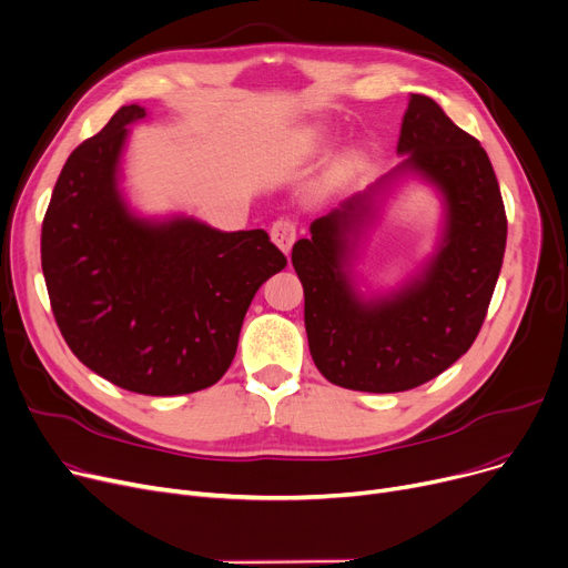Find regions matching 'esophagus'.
Masks as SVG:
<instances>
[{
  "label": "esophagus",
  "instance_id": "obj_1",
  "mask_svg": "<svg viewBox=\"0 0 568 568\" xmlns=\"http://www.w3.org/2000/svg\"><path fill=\"white\" fill-rule=\"evenodd\" d=\"M272 242H274L283 253H290L292 244L296 242V223L290 221V219H278V221L272 225Z\"/></svg>",
  "mask_w": 568,
  "mask_h": 568
}]
</instances>
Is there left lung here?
<instances>
[{
  "mask_svg": "<svg viewBox=\"0 0 568 568\" xmlns=\"http://www.w3.org/2000/svg\"><path fill=\"white\" fill-rule=\"evenodd\" d=\"M398 154L407 159L394 172L315 219L311 239L292 248L313 362L332 384L354 392H407L458 362L481 332L506 248V212L486 149L433 99L412 94ZM400 171H419L440 189L445 236L419 277L364 301L346 268L351 239Z\"/></svg>",
  "mask_w": 568,
  "mask_h": 568,
  "instance_id": "1",
  "label": "left lung"
}]
</instances>
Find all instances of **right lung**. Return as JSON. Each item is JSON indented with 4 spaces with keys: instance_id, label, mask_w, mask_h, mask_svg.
<instances>
[{
    "instance_id": "1",
    "label": "right lung",
    "mask_w": 568,
    "mask_h": 568,
    "mask_svg": "<svg viewBox=\"0 0 568 568\" xmlns=\"http://www.w3.org/2000/svg\"><path fill=\"white\" fill-rule=\"evenodd\" d=\"M140 105L119 108L59 174L41 230L50 306L67 345L108 382L182 396L230 368L260 285L287 264L264 230L195 219L146 221L119 191V159Z\"/></svg>"
}]
</instances>
